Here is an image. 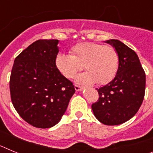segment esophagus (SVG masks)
Listing matches in <instances>:
<instances>
[{
  "label": "esophagus",
  "mask_w": 153,
  "mask_h": 153,
  "mask_svg": "<svg viewBox=\"0 0 153 153\" xmlns=\"http://www.w3.org/2000/svg\"><path fill=\"white\" fill-rule=\"evenodd\" d=\"M74 88H75L76 91H82L83 89L82 86H78V85H74Z\"/></svg>",
  "instance_id": "34e87169"
}]
</instances>
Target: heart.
<instances>
[{
  "mask_svg": "<svg viewBox=\"0 0 153 153\" xmlns=\"http://www.w3.org/2000/svg\"><path fill=\"white\" fill-rule=\"evenodd\" d=\"M56 66L66 78H73L83 69L87 72L76 77V82L89 84L94 82L106 84L114 78L119 66L117 51L111 46L96 43H82L70 50V55L60 53L56 56Z\"/></svg>",
  "mask_w": 153,
  "mask_h": 153,
  "instance_id": "1",
  "label": "heart"
}]
</instances>
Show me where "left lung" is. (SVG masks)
Returning <instances> with one entry per match:
<instances>
[{"instance_id":"1","label":"left lung","mask_w":153,"mask_h":153,"mask_svg":"<svg viewBox=\"0 0 153 153\" xmlns=\"http://www.w3.org/2000/svg\"><path fill=\"white\" fill-rule=\"evenodd\" d=\"M105 43L114 47L119 67L114 79L97 89L99 100L92 104L96 118L108 126L120 125L134 117L144 99L146 74L134 51L118 40Z\"/></svg>"}]
</instances>
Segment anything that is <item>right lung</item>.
Wrapping results in <instances>:
<instances>
[{
	"instance_id": "add662e5",
	"label": "right lung",
	"mask_w": 153,
	"mask_h": 153,
	"mask_svg": "<svg viewBox=\"0 0 153 153\" xmlns=\"http://www.w3.org/2000/svg\"><path fill=\"white\" fill-rule=\"evenodd\" d=\"M58 40L33 42L15 58L10 78L13 106L27 123L51 128L61 120L75 93L56 66Z\"/></svg>"
}]
</instances>
